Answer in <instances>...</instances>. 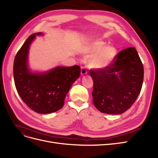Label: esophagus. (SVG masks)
I'll list each match as a JSON object with an SVG mask.
<instances>
[{
  "label": "esophagus",
  "mask_w": 158,
  "mask_h": 158,
  "mask_svg": "<svg viewBox=\"0 0 158 158\" xmlns=\"http://www.w3.org/2000/svg\"><path fill=\"white\" fill-rule=\"evenodd\" d=\"M80 73H81V75L84 76V75L88 73V72H87L86 69H85L84 67H82V68H81V72H80Z\"/></svg>",
  "instance_id": "1"
}]
</instances>
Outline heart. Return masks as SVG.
<instances>
[{
	"instance_id": "heart-1",
	"label": "heart",
	"mask_w": 158,
	"mask_h": 158,
	"mask_svg": "<svg viewBox=\"0 0 158 158\" xmlns=\"http://www.w3.org/2000/svg\"><path fill=\"white\" fill-rule=\"evenodd\" d=\"M116 50L112 46H106L101 40L89 43L84 48V54L91 57L89 60L90 68L95 70H103L111 64L116 56Z\"/></svg>"
}]
</instances>
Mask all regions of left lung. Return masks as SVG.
<instances>
[{"mask_svg": "<svg viewBox=\"0 0 158 158\" xmlns=\"http://www.w3.org/2000/svg\"><path fill=\"white\" fill-rule=\"evenodd\" d=\"M94 80L93 103L100 112L119 114L137 99L144 80V68L135 47L119 52L113 63L89 72Z\"/></svg>", "mask_w": 158, "mask_h": 158, "instance_id": "obj_1", "label": "left lung"}]
</instances>
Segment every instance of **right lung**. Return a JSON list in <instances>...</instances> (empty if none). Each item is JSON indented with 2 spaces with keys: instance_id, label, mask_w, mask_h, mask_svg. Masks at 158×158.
Masks as SVG:
<instances>
[{
  "instance_id": "right-lung-1",
  "label": "right lung",
  "mask_w": 158,
  "mask_h": 158,
  "mask_svg": "<svg viewBox=\"0 0 158 158\" xmlns=\"http://www.w3.org/2000/svg\"><path fill=\"white\" fill-rule=\"evenodd\" d=\"M38 35L44 34L33 33L17 52L14 62V79L19 95L28 107L38 113L49 114L63 107L71 85L80 77V68L75 65L56 66L44 72L31 71L28 63L29 51Z\"/></svg>"
}]
</instances>
